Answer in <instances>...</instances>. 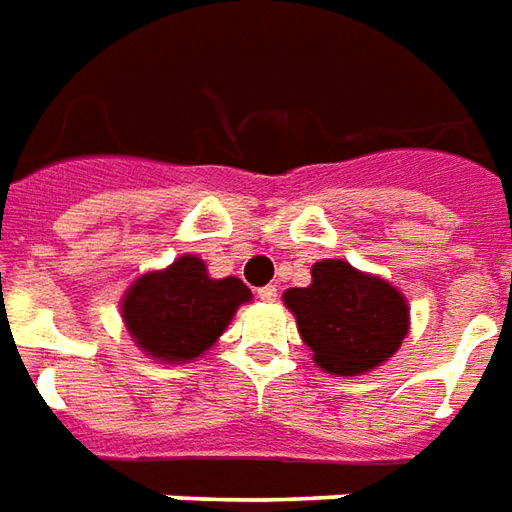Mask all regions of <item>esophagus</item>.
Instances as JSON below:
<instances>
[{
  "mask_svg": "<svg viewBox=\"0 0 512 512\" xmlns=\"http://www.w3.org/2000/svg\"><path fill=\"white\" fill-rule=\"evenodd\" d=\"M259 300H264V303H275V300H278V289H275V286H262V289H259Z\"/></svg>",
  "mask_w": 512,
  "mask_h": 512,
  "instance_id": "esophagus-1",
  "label": "esophagus"
}]
</instances>
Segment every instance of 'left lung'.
Listing matches in <instances>:
<instances>
[{"label": "left lung", "instance_id": "obj_1", "mask_svg": "<svg viewBox=\"0 0 512 512\" xmlns=\"http://www.w3.org/2000/svg\"><path fill=\"white\" fill-rule=\"evenodd\" d=\"M284 306L295 314L314 364L336 378L383 366L411 328V306L400 289L344 259L314 264L311 284L286 289Z\"/></svg>", "mask_w": 512, "mask_h": 512}]
</instances>
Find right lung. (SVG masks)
Masks as SVG:
<instances>
[{"label":"right lung","instance_id":"obj_1","mask_svg":"<svg viewBox=\"0 0 512 512\" xmlns=\"http://www.w3.org/2000/svg\"><path fill=\"white\" fill-rule=\"evenodd\" d=\"M250 297L239 278H212L201 256L184 253L168 267L134 278L121 297V317L148 358L190 364L226 333Z\"/></svg>","mask_w":512,"mask_h":512}]
</instances>
